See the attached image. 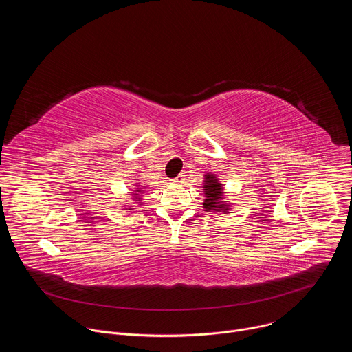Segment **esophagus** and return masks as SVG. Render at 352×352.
<instances>
[{"mask_svg":"<svg viewBox=\"0 0 352 352\" xmlns=\"http://www.w3.org/2000/svg\"><path fill=\"white\" fill-rule=\"evenodd\" d=\"M173 182H175V184H182V182H184V175H182V174H179L177 178H174V179H173Z\"/></svg>","mask_w":352,"mask_h":352,"instance_id":"34e87169","label":"esophagus"}]
</instances>
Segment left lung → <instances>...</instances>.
Instances as JSON below:
<instances>
[{
  "instance_id": "8db88e82",
  "label": "left lung",
  "mask_w": 352,
  "mask_h": 352,
  "mask_svg": "<svg viewBox=\"0 0 352 352\" xmlns=\"http://www.w3.org/2000/svg\"><path fill=\"white\" fill-rule=\"evenodd\" d=\"M205 202H204V209L206 212L214 210L219 213H230V205L224 202L223 199V186L219 182L217 177L214 174L208 173L205 175Z\"/></svg>"
}]
</instances>
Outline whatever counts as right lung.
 <instances>
[{
    "label": "right lung",
    "mask_w": 352,
    "mask_h": 352,
    "mask_svg": "<svg viewBox=\"0 0 352 352\" xmlns=\"http://www.w3.org/2000/svg\"><path fill=\"white\" fill-rule=\"evenodd\" d=\"M135 192H140V189H135ZM135 192L132 193V195H133V197H135V199H139V200H140V197H139V193H135ZM139 204H140V202H139ZM129 210H132V209H129Z\"/></svg>",
    "instance_id": "obj_1"
}]
</instances>
